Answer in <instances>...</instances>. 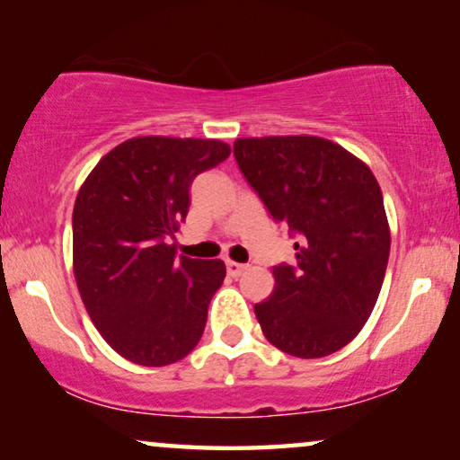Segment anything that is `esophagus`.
<instances>
[{"mask_svg":"<svg viewBox=\"0 0 460 460\" xmlns=\"http://www.w3.org/2000/svg\"><path fill=\"white\" fill-rule=\"evenodd\" d=\"M226 273L231 275V278H240V275L246 271L248 265H242V262H235V261H226Z\"/></svg>","mask_w":460,"mask_h":460,"instance_id":"34e87169","label":"esophagus"}]
</instances>
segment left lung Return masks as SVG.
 I'll use <instances>...</instances> for the list:
<instances>
[{
	"label": "left lung",
	"mask_w": 460,
	"mask_h": 460,
	"mask_svg": "<svg viewBox=\"0 0 460 460\" xmlns=\"http://www.w3.org/2000/svg\"><path fill=\"white\" fill-rule=\"evenodd\" d=\"M234 155L296 262L273 267L275 288L254 305L269 342L294 358L339 351L364 328L389 261V225L370 168L317 137L237 138Z\"/></svg>",
	"instance_id": "1"
}]
</instances>
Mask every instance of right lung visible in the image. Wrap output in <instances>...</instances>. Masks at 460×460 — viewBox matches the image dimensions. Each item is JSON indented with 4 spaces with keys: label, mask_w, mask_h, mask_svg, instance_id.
I'll return each mask as SVG.
<instances>
[{
    "label": "right lung",
    "mask_w": 460,
    "mask_h": 460,
    "mask_svg": "<svg viewBox=\"0 0 460 460\" xmlns=\"http://www.w3.org/2000/svg\"><path fill=\"white\" fill-rule=\"evenodd\" d=\"M208 138L138 137L109 151L73 208V271L88 314L121 358L179 362L198 345L223 261L176 259L195 176L229 157Z\"/></svg>",
    "instance_id": "right-lung-1"
}]
</instances>
